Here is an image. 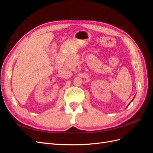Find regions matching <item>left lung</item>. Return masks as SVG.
<instances>
[{
  "label": "left lung",
  "mask_w": 153,
  "mask_h": 153,
  "mask_svg": "<svg viewBox=\"0 0 153 153\" xmlns=\"http://www.w3.org/2000/svg\"><path fill=\"white\" fill-rule=\"evenodd\" d=\"M134 98H135V97H134ZM132 101H133V100H132ZM131 102H130V103H131Z\"/></svg>",
  "instance_id": "left-lung-1"
}]
</instances>
